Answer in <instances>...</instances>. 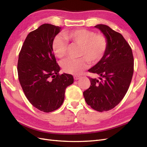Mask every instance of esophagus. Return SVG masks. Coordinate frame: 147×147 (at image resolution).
<instances>
[{
	"instance_id": "34e87169",
	"label": "esophagus",
	"mask_w": 147,
	"mask_h": 147,
	"mask_svg": "<svg viewBox=\"0 0 147 147\" xmlns=\"http://www.w3.org/2000/svg\"><path fill=\"white\" fill-rule=\"evenodd\" d=\"M74 78L75 80H78L80 78V77L78 76V75H74Z\"/></svg>"
}]
</instances>
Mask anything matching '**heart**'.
<instances>
[{"mask_svg":"<svg viewBox=\"0 0 147 147\" xmlns=\"http://www.w3.org/2000/svg\"><path fill=\"white\" fill-rule=\"evenodd\" d=\"M64 37L67 41L73 45L80 46L78 59H68L62 63V67L65 73L79 74L89 65L96 64L102 59L108 48V40L105 35L97 34L92 30L77 29L64 32ZM60 35L53 40L52 51L57 57L63 58L67 53L68 43Z\"/></svg>","mask_w":147,"mask_h":147,"instance_id":"obj_1","label":"heart"}]
</instances>
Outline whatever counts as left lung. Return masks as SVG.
Returning a JSON list of instances; mask_svg holds the SVG:
<instances>
[{
    "instance_id": "1",
    "label": "left lung",
    "mask_w": 147,
    "mask_h": 147,
    "mask_svg": "<svg viewBox=\"0 0 147 147\" xmlns=\"http://www.w3.org/2000/svg\"><path fill=\"white\" fill-rule=\"evenodd\" d=\"M94 27L104 34L109 45L102 59L88 70L100 77H88L91 86L83 96L88 105L102 112L113 109L126 94L134 72V57L130 45L121 34L104 24Z\"/></svg>"
}]
</instances>
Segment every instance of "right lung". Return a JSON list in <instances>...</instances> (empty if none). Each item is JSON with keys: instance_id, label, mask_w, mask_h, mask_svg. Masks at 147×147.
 Wrapping results in <instances>:
<instances>
[{"instance_id": "1", "label": "right lung", "mask_w": 147, "mask_h": 147, "mask_svg": "<svg viewBox=\"0 0 147 147\" xmlns=\"http://www.w3.org/2000/svg\"><path fill=\"white\" fill-rule=\"evenodd\" d=\"M61 28L43 24L26 37L19 53L17 70L26 97L35 108L51 112L63 104L72 75H60V67L51 50L53 40Z\"/></svg>"}]
</instances>
